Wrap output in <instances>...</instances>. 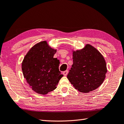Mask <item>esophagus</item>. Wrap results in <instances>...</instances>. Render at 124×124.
<instances>
[{"label": "esophagus", "mask_w": 124, "mask_h": 124, "mask_svg": "<svg viewBox=\"0 0 124 124\" xmlns=\"http://www.w3.org/2000/svg\"><path fill=\"white\" fill-rule=\"evenodd\" d=\"M68 70H66V71H64L63 72V74L64 76H66L67 74H68Z\"/></svg>", "instance_id": "esophagus-1"}]
</instances>
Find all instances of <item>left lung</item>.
<instances>
[{"mask_svg": "<svg viewBox=\"0 0 124 124\" xmlns=\"http://www.w3.org/2000/svg\"><path fill=\"white\" fill-rule=\"evenodd\" d=\"M73 64L67 78L75 88L82 93L94 91L104 81L107 67L99 51L89 44L74 51Z\"/></svg>", "mask_w": 124, "mask_h": 124, "instance_id": "1", "label": "left lung"}]
</instances>
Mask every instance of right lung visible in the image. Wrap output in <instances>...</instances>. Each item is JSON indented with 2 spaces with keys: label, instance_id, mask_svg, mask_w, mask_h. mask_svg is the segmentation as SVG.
<instances>
[{
  "label": "right lung",
  "instance_id": "obj_1",
  "mask_svg": "<svg viewBox=\"0 0 124 124\" xmlns=\"http://www.w3.org/2000/svg\"><path fill=\"white\" fill-rule=\"evenodd\" d=\"M56 53L43 41L33 46L25 56L22 66L24 77L37 93L45 95L54 91L63 76L58 69L59 61L54 58Z\"/></svg>",
  "mask_w": 124,
  "mask_h": 124
}]
</instances>
